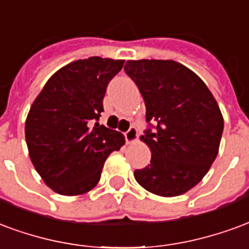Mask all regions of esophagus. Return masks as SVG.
I'll return each mask as SVG.
<instances>
[{"instance_id": "34e87169", "label": "esophagus", "mask_w": 249, "mask_h": 249, "mask_svg": "<svg viewBox=\"0 0 249 249\" xmlns=\"http://www.w3.org/2000/svg\"><path fill=\"white\" fill-rule=\"evenodd\" d=\"M124 138H126L127 143L135 142L138 139V130L134 126H131L126 132H124Z\"/></svg>"}]
</instances>
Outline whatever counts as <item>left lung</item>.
Listing matches in <instances>:
<instances>
[{"label": "left lung", "mask_w": 249, "mask_h": 249, "mask_svg": "<svg viewBox=\"0 0 249 249\" xmlns=\"http://www.w3.org/2000/svg\"><path fill=\"white\" fill-rule=\"evenodd\" d=\"M124 71L144 99L148 128L141 139L151 150L150 164L134 177L155 195H182L216 158L224 127L220 108L206 83L175 61H127Z\"/></svg>", "instance_id": "8db88e82"}]
</instances>
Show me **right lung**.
Here are the masks:
<instances>
[{"mask_svg": "<svg viewBox=\"0 0 249 249\" xmlns=\"http://www.w3.org/2000/svg\"><path fill=\"white\" fill-rule=\"evenodd\" d=\"M124 61L90 57L59 69L33 102L25 137L33 166L61 195L97 186L103 164L124 144L121 132L99 124L108 82Z\"/></svg>", "mask_w": 249, "mask_h": 249, "instance_id": "obj_1", "label": "right lung"}]
</instances>
